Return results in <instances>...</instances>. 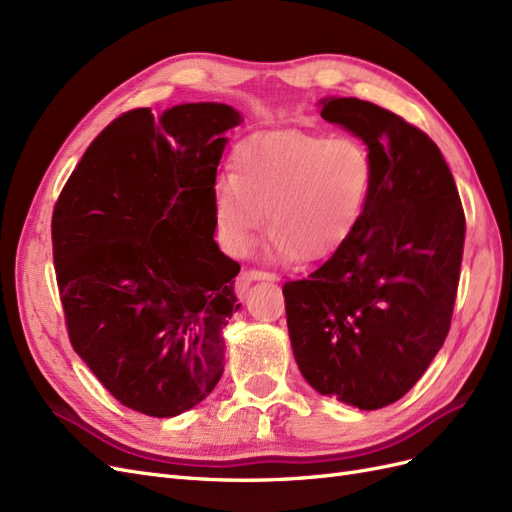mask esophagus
Instances as JSON below:
<instances>
[{"mask_svg": "<svg viewBox=\"0 0 512 512\" xmlns=\"http://www.w3.org/2000/svg\"><path fill=\"white\" fill-rule=\"evenodd\" d=\"M256 280L277 282V280H280V275L271 273V271H262V269H245V271L239 275V280H237V292H239V294H245L247 286H250V284L256 282Z\"/></svg>", "mask_w": 512, "mask_h": 512, "instance_id": "esophagus-1", "label": "esophagus"}]
</instances>
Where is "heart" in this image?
I'll list each match as a JSON object with an SVG mask.
<instances>
[{"label": "heart", "mask_w": 512, "mask_h": 512, "mask_svg": "<svg viewBox=\"0 0 512 512\" xmlns=\"http://www.w3.org/2000/svg\"><path fill=\"white\" fill-rule=\"evenodd\" d=\"M371 190L367 151L352 138L297 130L247 138L232 158V181L213 192L220 241L245 254L258 232L273 235L280 256L333 254L361 222Z\"/></svg>", "instance_id": "obj_1"}]
</instances>
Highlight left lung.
<instances>
[{"label":"left lung","instance_id":"1","mask_svg":"<svg viewBox=\"0 0 512 512\" xmlns=\"http://www.w3.org/2000/svg\"><path fill=\"white\" fill-rule=\"evenodd\" d=\"M320 104L322 119L363 138L371 190L333 256L284 284L288 333L318 393L378 410L412 389L451 329L466 215L423 130L359 98Z\"/></svg>","mask_w":512,"mask_h":512}]
</instances>
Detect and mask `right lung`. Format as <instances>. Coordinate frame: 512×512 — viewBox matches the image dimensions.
Wrapping results in <instances>:
<instances>
[{
	"label": "right lung",
	"mask_w": 512,
	"mask_h": 512,
	"mask_svg": "<svg viewBox=\"0 0 512 512\" xmlns=\"http://www.w3.org/2000/svg\"><path fill=\"white\" fill-rule=\"evenodd\" d=\"M241 115L198 102L119 115L61 190L53 260L70 344L119 404L177 416L224 371L239 262L213 241L224 132Z\"/></svg>",
	"instance_id": "right-lung-1"
}]
</instances>
